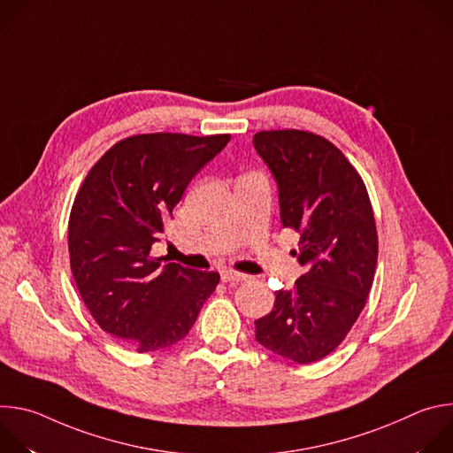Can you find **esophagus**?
Here are the masks:
<instances>
[{
    "label": "esophagus",
    "mask_w": 453,
    "mask_h": 453,
    "mask_svg": "<svg viewBox=\"0 0 453 453\" xmlns=\"http://www.w3.org/2000/svg\"><path fill=\"white\" fill-rule=\"evenodd\" d=\"M247 280V274L236 273V271H224L222 273V281L224 283H242Z\"/></svg>",
    "instance_id": "34e87169"
}]
</instances>
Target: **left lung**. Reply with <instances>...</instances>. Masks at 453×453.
Here are the masks:
<instances>
[{"label":"left lung","mask_w":453,"mask_h":453,"mask_svg":"<svg viewBox=\"0 0 453 453\" xmlns=\"http://www.w3.org/2000/svg\"><path fill=\"white\" fill-rule=\"evenodd\" d=\"M252 145L269 166L285 227L299 233L306 273L278 290L271 313L254 320L256 341L273 353L310 364L348 335L369 296L378 238L367 189L344 154L304 131H262Z\"/></svg>","instance_id":"1"}]
</instances>
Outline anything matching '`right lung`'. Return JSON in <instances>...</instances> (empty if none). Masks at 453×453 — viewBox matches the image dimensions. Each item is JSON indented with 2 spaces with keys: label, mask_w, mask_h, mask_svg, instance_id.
<instances>
[{
  "label": "right lung",
  "mask_w": 453,
  "mask_h": 453,
  "mask_svg": "<svg viewBox=\"0 0 453 453\" xmlns=\"http://www.w3.org/2000/svg\"><path fill=\"white\" fill-rule=\"evenodd\" d=\"M229 134H140L109 149L70 215L72 273L98 326L140 353L182 341L220 276L154 257L184 189Z\"/></svg>",
  "instance_id": "add662e5"
}]
</instances>
